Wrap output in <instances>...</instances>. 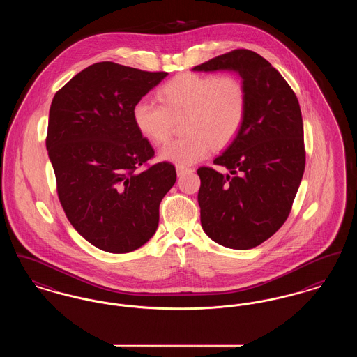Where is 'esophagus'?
Here are the masks:
<instances>
[{
  "label": "esophagus",
  "instance_id": "esophagus-1",
  "mask_svg": "<svg viewBox=\"0 0 357 357\" xmlns=\"http://www.w3.org/2000/svg\"><path fill=\"white\" fill-rule=\"evenodd\" d=\"M191 169L190 167H186V166H176V174L181 176V175H183V174H186V172H190Z\"/></svg>",
  "mask_w": 357,
  "mask_h": 357
}]
</instances>
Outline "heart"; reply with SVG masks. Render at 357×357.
I'll list each match as a JSON object with an SVG mask.
<instances>
[{
	"mask_svg": "<svg viewBox=\"0 0 357 357\" xmlns=\"http://www.w3.org/2000/svg\"><path fill=\"white\" fill-rule=\"evenodd\" d=\"M160 104L137 102L132 118L137 131L153 144H166L175 121L183 123L185 137L160 151V158L178 166L204 159L213 147L230 144L243 127L248 92L231 75L182 73L158 91Z\"/></svg>",
	"mask_w": 357,
	"mask_h": 357,
	"instance_id": "obj_1",
	"label": "heart"
}]
</instances>
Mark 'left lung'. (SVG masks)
<instances>
[{"instance_id": "obj_1", "label": "left lung", "mask_w": 357, "mask_h": 357, "mask_svg": "<svg viewBox=\"0 0 357 357\" xmlns=\"http://www.w3.org/2000/svg\"><path fill=\"white\" fill-rule=\"evenodd\" d=\"M236 70L248 114L231 144L214 159L230 174L199 167L204 233L222 246L248 250L284 225L305 170L304 127L296 93L272 64L249 50L217 56L198 72Z\"/></svg>"}]
</instances>
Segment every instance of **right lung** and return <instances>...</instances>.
Masks as SVG:
<instances>
[{"instance_id": "obj_1", "label": "right lung", "mask_w": 357, "mask_h": 357, "mask_svg": "<svg viewBox=\"0 0 357 357\" xmlns=\"http://www.w3.org/2000/svg\"><path fill=\"white\" fill-rule=\"evenodd\" d=\"M167 76L102 61L59 89L50 109L47 150L70 225L98 249L128 253L153 237L159 204L176 181L153 158L132 111Z\"/></svg>"}]
</instances>
